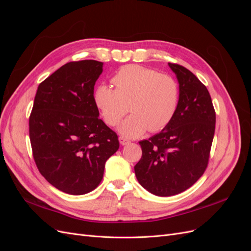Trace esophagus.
Here are the masks:
<instances>
[{"instance_id": "34e87169", "label": "esophagus", "mask_w": 251, "mask_h": 251, "mask_svg": "<svg viewBox=\"0 0 251 251\" xmlns=\"http://www.w3.org/2000/svg\"><path fill=\"white\" fill-rule=\"evenodd\" d=\"M118 139H119V143L121 144V146H126V144H128V143L131 142L130 140H127L126 138L123 137V136H120V137H119Z\"/></svg>"}]
</instances>
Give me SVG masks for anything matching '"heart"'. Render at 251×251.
<instances>
[{"label": "heart", "instance_id": "b5f03b06", "mask_svg": "<svg viewBox=\"0 0 251 251\" xmlns=\"http://www.w3.org/2000/svg\"><path fill=\"white\" fill-rule=\"evenodd\" d=\"M112 82L115 88L100 83L93 95L105 124L118 125L130 109L132 114L118 127L125 137H138L148 130L159 132L170 125L179 104V87L171 75L127 65L114 74Z\"/></svg>", "mask_w": 251, "mask_h": 251}]
</instances>
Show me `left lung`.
Here are the masks:
<instances>
[{
    "instance_id": "left-lung-1",
    "label": "left lung",
    "mask_w": 251,
    "mask_h": 251,
    "mask_svg": "<svg viewBox=\"0 0 251 251\" xmlns=\"http://www.w3.org/2000/svg\"><path fill=\"white\" fill-rule=\"evenodd\" d=\"M179 83V104L165 128L139 142L135 175L151 194L169 197L191 187L206 169L216 113L208 90L186 68L170 64Z\"/></svg>"
}]
</instances>
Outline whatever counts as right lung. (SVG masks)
<instances>
[{
  "label": "right lung",
  "instance_id": "add662e5",
  "mask_svg": "<svg viewBox=\"0 0 251 251\" xmlns=\"http://www.w3.org/2000/svg\"><path fill=\"white\" fill-rule=\"evenodd\" d=\"M103 63L93 59L60 67L37 88L29 136L37 169L50 184L69 195L98 186L104 164L119 142L100 119L94 86Z\"/></svg>",
  "mask_w": 251,
  "mask_h": 251
}]
</instances>
